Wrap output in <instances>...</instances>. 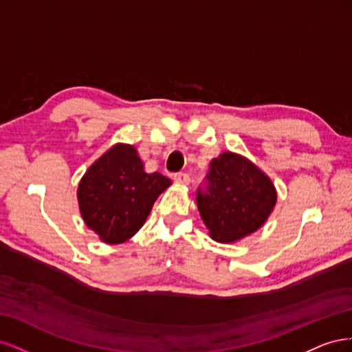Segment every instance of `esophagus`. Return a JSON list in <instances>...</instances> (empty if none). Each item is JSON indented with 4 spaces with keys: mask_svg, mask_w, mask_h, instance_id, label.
I'll list each match as a JSON object with an SVG mask.
<instances>
[{
    "mask_svg": "<svg viewBox=\"0 0 352 352\" xmlns=\"http://www.w3.org/2000/svg\"><path fill=\"white\" fill-rule=\"evenodd\" d=\"M175 182L179 184V185H188L190 182V177H189L188 173L180 172V173L175 175Z\"/></svg>",
    "mask_w": 352,
    "mask_h": 352,
    "instance_id": "obj_1",
    "label": "esophagus"
}]
</instances>
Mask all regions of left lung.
Wrapping results in <instances>:
<instances>
[{
	"mask_svg": "<svg viewBox=\"0 0 352 352\" xmlns=\"http://www.w3.org/2000/svg\"><path fill=\"white\" fill-rule=\"evenodd\" d=\"M270 177L250 160L223 153L210 163L197 206L210 236L221 243L235 242L260 229L276 206Z\"/></svg>",
	"mask_w": 352,
	"mask_h": 352,
	"instance_id": "1",
	"label": "left lung"
}]
</instances>
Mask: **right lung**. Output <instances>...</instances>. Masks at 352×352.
<instances>
[{
    "label": "right lung",
    "instance_id": "add662e5",
    "mask_svg": "<svg viewBox=\"0 0 352 352\" xmlns=\"http://www.w3.org/2000/svg\"><path fill=\"white\" fill-rule=\"evenodd\" d=\"M170 185L172 180L162 173L145 172L135 146L116 144L80 179L82 219L102 242H126L142 228L155 199Z\"/></svg>",
    "mask_w": 352,
    "mask_h": 352
}]
</instances>
